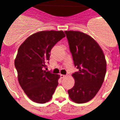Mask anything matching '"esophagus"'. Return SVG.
I'll use <instances>...</instances> for the list:
<instances>
[{
    "instance_id": "1",
    "label": "esophagus",
    "mask_w": 120,
    "mask_h": 120,
    "mask_svg": "<svg viewBox=\"0 0 120 120\" xmlns=\"http://www.w3.org/2000/svg\"><path fill=\"white\" fill-rule=\"evenodd\" d=\"M60 76H61V79H64V78H65V77H66V75H63V74H61V75H60Z\"/></svg>"
}]
</instances>
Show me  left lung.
Returning a JSON list of instances; mask_svg holds the SVG:
<instances>
[{
    "label": "left lung",
    "instance_id": "8db88e82",
    "mask_svg": "<svg viewBox=\"0 0 120 120\" xmlns=\"http://www.w3.org/2000/svg\"><path fill=\"white\" fill-rule=\"evenodd\" d=\"M74 66L79 71L72 74L75 84L68 90L70 98L77 103L92 99L101 88L107 71L101 48L88 34L79 31H65Z\"/></svg>",
    "mask_w": 120,
    "mask_h": 120
}]
</instances>
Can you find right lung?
Returning <instances> with one entry per match:
<instances>
[{"label":"right lung","instance_id":"1","mask_svg":"<svg viewBox=\"0 0 120 120\" xmlns=\"http://www.w3.org/2000/svg\"><path fill=\"white\" fill-rule=\"evenodd\" d=\"M65 37L63 31H42L31 34L20 46L15 59L18 80L32 101L48 102L52 98L60 75L46 71L52 47Z\"/></svg>","mask_w":120,"mask_h":120}]
</instances>
